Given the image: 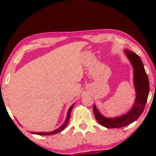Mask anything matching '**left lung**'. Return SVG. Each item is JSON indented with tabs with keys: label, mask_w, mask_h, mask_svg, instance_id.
I'll return each mask as SVG.
<instances>
[{
	"label": "left lung",
	"mask_w": 156,
	"mask_h": 156,
	"mask_svg": "<svg viewBox=\"0 0 156 156\" xmlns=\"http://www.w3.org/2000/svg\"><path fill=\"white\" fill-rule=\"evenodd\" d=\"M124 53L131 62L133 69V85L136 90V99L132 108L121 116L106 117L94 105V113L96 119L100 124L108 129H119L126 126L139 118L144 112L149 94V82L145 71L141 59L135 52L125 49Z\"/></svg>",
	"instance_id": "8db88e82"
}]
</instances>
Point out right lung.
<instances>
[{"mask_svg": "<svg viewBox=\"0 0 156 156\" xmlns=\"http://www.w3.org/2000/svg\"><path fill=\"white\" fill-rule=\"evenodd\" d=\"M74 105V104H72V105L70 106L69 110H68L67 112V117H66V119L65 121V122L61 126H59L58 129H57L56 130H55V131H50V132H33V131H30L31 133H33V134H37V135H40V136H48V135H54V134H56V133H58L59 132L62 131L63 129H65V127L67 126L68 122H69V119H70V114H71V112H72V108H73V106Z\"/></svg>", "mask_w": 156, "mask_h": 156, "instance_id": "1", "label": "right lung"}]
</instances>
